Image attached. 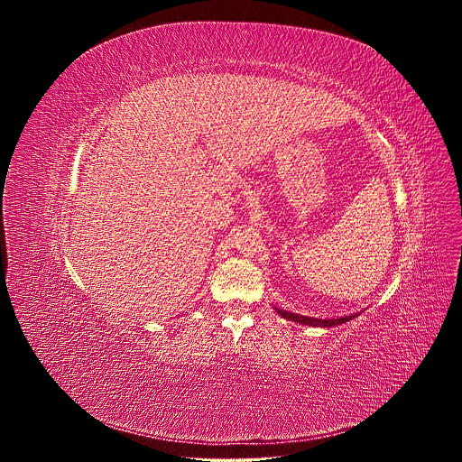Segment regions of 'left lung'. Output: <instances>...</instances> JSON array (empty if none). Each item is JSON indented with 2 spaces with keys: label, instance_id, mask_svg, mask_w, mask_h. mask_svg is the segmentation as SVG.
<instances>
[{
  "label": "left lung",
  "instance_id": "obj_1",
  "mask_svg": "<svg viewBox=\"0 0 462 462\" xmlns=\"http://www.w3.org/2000/svg\"><path fill=\"white\" fill-rule=\"evenodd\" d=\"M276 312L280 316H283L285 319H291V321H296V323H301V325H309V327H335V325H342L346 321H351L353 318H356L360 314V312H356V314H349V316H342V318L321 319V318H312V316H301V314L289 312V310H283V309H276Z\"/></svg>",
  "mask_w": 462,
  "mask_h": 462
}]
</instances>
